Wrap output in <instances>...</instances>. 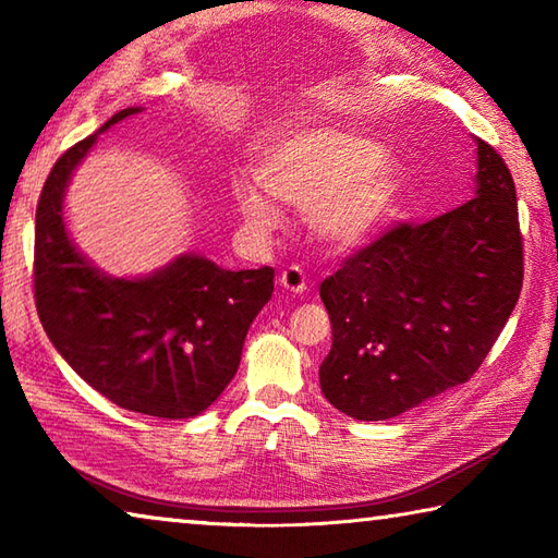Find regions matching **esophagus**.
<instances>
[{
    "instance_id": "1",
    "label": "esophagus",
    "mask_w": 558,
    "mask_h": 558,
    "mask_svg": "<svg viewBox=\"0 0 558 558\" xmlns=\"http://www.w3.org/2000/svg\"><path fill=\"white\" fill-rule=\"evenodd\" d=\"M280 288L292 292V295H302V292L307 290V278H305V270L300 266H290L280 272Z\"/></svg>"
}]
</instances>
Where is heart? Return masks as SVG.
Listing matches in <instances>:
<instances>
[{"label": "heart", "mask_w": 558, "mask_h": 558, "mask_svg": "<svg viewBox=\"0 0 558 558\" xmlns=\"http://www.w3.org/2000/svg\"><path fill=\"white\" fill-rule=\"evenodd\" d=\"M376 140L352 130L313 125L292 130L260 149L256 179L268 196L307 209V223L329 248L369 243L405 196V179ZM258 186L235 182L233 199L245 223L272 231L280 214Z\"/></svg>", "instance_id": "b5f03b06"}]
</instances>
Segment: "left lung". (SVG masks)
Returning a JSON list of instances; mask_svg holds the SVG:
<instances>
[{"label": "left lung", "instance_id": "1", "mask_svg": "<svg viewBox=\"0 0 558 558\" xmlns=\"http://www.w3.org/2000/svg\"><path fill=\"white\" fill-rule=\"evenodd\" d=\"M475 196L428 223H401L319 286L332 349L319 386L337 411L386 421L465 384L522 290L512 174L475 140Z\"/></svg>", "mask_w": 558, "mask_h": 558}]
</instances>
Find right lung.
Returning a JSON list of instances; mask_svg holds the SVG:
<instances>
[{"mask_svg":"<svg viewBox=\"0 0 558 558\" xmlns=\"http://www.w3.org/2000/svg\"><path fill=\"white\" fill-rule=\"evenodd\" d=\"M137 112L143 108L116 112L61 155L46 179L36 206V310L56 352L120 409L194 418L235 376L276 272L223 270L182 253L147 276L116 278L83 256L63 221L65 189L98 135Z\"/></svg>","mask_w":558,"mask_h":558,"instance_id":"add662e5","label":"right lung"}]
</instances>
